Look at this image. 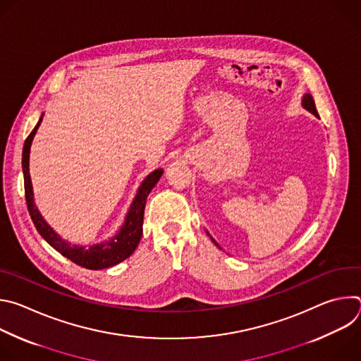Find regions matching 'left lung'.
<instances>
[{"label": "left lung", "mask_w": 361, "mask_h": 361, "mask_svg": "<svg viewBox=\"0 0 361 361\" xmlns=\"http://www.w3.org/2000/svg\"><path fill=\"white\" fill-rule=\"evenodd\" d=\"M301 106L307 110V111H310L312 114H314L316 117H319V113H317V110H316V104H314V99H313V97H312V94H304L302 95V99H301ZM209 234V233H207ZM210 235V234H209ZM210 238L213 240V243L217 245V247H220L217 243H216V240L210 235Z\"/></svg>", "instance_id": "1"}]
</instances>
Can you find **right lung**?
<instances>
[{"instance_id": "1", "label": "right lung", "mask_w": 361, "mask_h": 361, "mask_svg": "<svg viewBox=\"0 0 361 361\" xmlns=\"http://www.w3.org/2000/svg\"><path fill=\"white\" fill-rule=\"evenodd\" d=\"M42 117L44 114H41L37 126L34 127L31 134L27 137L23 148V173H24L25 200H27V207H28L31 220L37 231L42 235V238L51 247L56 248L60 254H63L68 260H71L73 263L81 267H85L90 270H102L124 262L134 252V250L137 248L141 240L147 197L161 178L164 173L163 169L154 170L144 178L126 214L123 226L111 238H109L107 241L88 245V247L71 244L70 241H66L64 238H61L54 231V228L44 220V217L41 216L39 210L37 209V205L34 202V191H32V183L30 177V151H31L34 135L42 121Z\"/></svg>"}]
</instances>
